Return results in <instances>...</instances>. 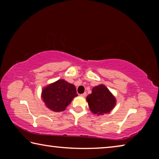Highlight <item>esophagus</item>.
<instances>
[{"instance_id":"obj_1","label":"esophagus","mask_w":159,"mask_h":159,"mask_svg":"<svg viewBox=\"0 0 159 159\" xmlns=\"http://www.w3.org/2000/svg\"><path fill=\"white\" fill-rule=\"evenodd\" d=\"M80 95L83 96V97H85L86 95H87V93H83L82 95Z\"/></svg>"}]
</instances>
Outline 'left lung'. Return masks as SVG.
Returning a JSON list of instances; mask_svg holds the SVG:
<instances>
[{"label": "left lung", "mask_w": 159, "mask_h": 159, "mask_svg": "<svg viewBox=\"0 0 159 159\" xmlns=\"http://www.w3.org/2000/svg\"><path fill=\"white\" fill-rule=\"evenodd\" d=\"M86 99L90 111L98 115L109 113L116 104L115 98L104 85L93 88L92 93Z\"/></svg>", "instance_id": "1"}]
</instances>
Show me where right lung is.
Masks as SVG:
<instances>
[{"label": "right lung", "instance_id": "right-lung-1", "mask_svg": "<svg viewBox=\"0 0 159 159\" xmlns=\"http://www.w3.org/2000/svg\"><path fill=\"white\" fill-rule=\"evenodd\" d=\"M76 96V87L62 79L48 85L42 91V98L47 107L56 112L65 110Z\"/></svg>", "mask_w": 159, "mask_h": 159}]
</instances>
